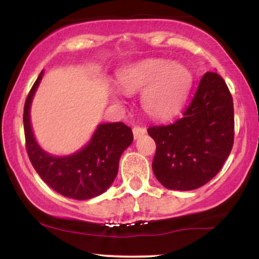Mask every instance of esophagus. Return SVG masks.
<instances>
[{
    "label": "esophagus",
    "mask_w": 259,
    "mask_h": 259,
    "mask_svg": "<svg viewBox=\"0 0 259 259\" xmlns=\"http://www.w3.org/2000/svg\"><path fill=\"white\" fill-rule=\"evenodd\" d=\"M146 133V129H145L144 126H135L133 129V134H134V138L135 139H139L140 136H142L144 134Z\"/></svg>",
    "instance_id": "obj_1"
}]
</instances>
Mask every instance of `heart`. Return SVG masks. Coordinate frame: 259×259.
I'll use <instances>...</instances> for the list:
<instances>
[{"label": "heart", "mask_w": 259, "mask_h": 259, "mask_svg": "<svg viewBox=\"0 0 259 259\" xmlns=\"http://www.w3.org/2000/svg\"><path fill=\"white\" fill-rule=\"evenodd\" d=\"M120 88L127 94L142 91V107L153 118H167L185 102L192 75L186 67L154 59L124 69L118 75Z\"/></svg>", "instance_id": "heart-1"}]
</instances>
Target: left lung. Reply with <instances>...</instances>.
<instances>
[{"mask_svg":"<svg viewBox=\"0 0 259 259\" xmlns=\"http://www.w3.org/2000/svg\"><path fill=\"white\" fill-rule=\"evenodd\" d=\"M156 142L153 173L163 186L189 191L215 177L234 145V103L221 75L202 76L183 117L150 126Z\"/></svg>","mask_w":259,"mask_h":259,"instance_id":"left-lung-1","label":"left lung"}]
</instances>
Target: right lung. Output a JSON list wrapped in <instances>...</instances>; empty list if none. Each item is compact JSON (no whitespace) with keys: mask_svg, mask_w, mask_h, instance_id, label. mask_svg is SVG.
Listing matches in <instances>:
<instances>
[{"mask_svg":"<svg viewBox=\"0 0 259 259\" xmlns=\"http://www.w3.org/2000/svg\"><path fill=\"white\" fill-rule=\"evenodd\" d=\"M42 72L32 85L24 105L25 146L32 167L51 189L65 197L89 200L106 191L114 181L121 153L132 145L134 136L121 123L100 124L85 147L65 157H55L38 146L30 124V106Z\"/></svg>","mask_w":259,"mask_h":259,"instance_id":"1","label":"right lung"}]
</instances>
